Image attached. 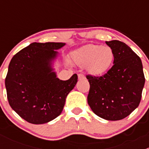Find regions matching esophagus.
Here are the masks:
<instances>
[{
  "instance_id": "1",
  "label": "esophagus",
  "mask_w": 149,
  "mask_h": 149,
  "mask_svg": "<svg viewBox=\"0 0 149 149\" xmlns=\"http://www.w3.org/2000/svg\"><path fill=\"white\" fill-rule=\"evenodd\" d=\"M78 77H79V80H81V79H85V76H84V74H82V73H79V74L78 75Z\"/></svg>"
}]
</instances>
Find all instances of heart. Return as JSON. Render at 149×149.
Masks as SVG:
<instances>
[{"label": "heart", "instance_id": "1", "mask_svg": "<svg viewBox=\"0 0 149 149\" xmlns=\"http://www.w3.org/2000/svg\"><path fill=\"white\" fill-rule=\"evenodd\" d=\"M114 51L109 46L90 44L72 53L73 61L78 65L87 66V70L94 76L106 73L114 61Z\"/></svg>", "mask_w": 149, "mask_h": 149}]
</instances>
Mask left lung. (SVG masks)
Returning <instances> with one entry per match:
<instances>
[{"instance_id":"8db88e82","label":"left lung","mask_w":149,"mask_h":149,"mask_svg":"<svg viewBox=\"0 0 149 149\" xmlns=\"http://www.w3.org/2000/svg\"><path fill=\"white\" fill-rule=\"evenodd\" d=\"M114 51V65L102 76L87 75V101L91 110L107 120H120L139 107L145 84L141 58L118 40L106 42Z\"/></svg>"}]
</instances>
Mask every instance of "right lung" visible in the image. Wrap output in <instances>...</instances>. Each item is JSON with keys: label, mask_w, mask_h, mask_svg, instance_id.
Returning a JSON list of instances; mask_svg holds the SVG:
<instances>
[{"label": "right lung", "mask_w": 149, "mask_h": 149, "mask_svg": "<svg viewBox=\"0 0 149 149\" xmlns=\"http://www.w3.org/2000/svg\"><path fill=\"white\" fill-rule=\"evenodd\" d=\"M62 42H33L12 58L5 80L10 107L32 124H43L59 116L68 94L78 81L75 73L62 81L52 71V60Z\"/></svg>", "instance_id": "1"}]
</instances>
